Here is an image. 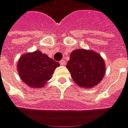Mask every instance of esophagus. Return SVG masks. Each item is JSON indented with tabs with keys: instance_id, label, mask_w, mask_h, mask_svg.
Returning a JSON list of instances; mask_svg holds the SVG:
<instances>
[{
	"instance_id": "obj_1",
	"label": "esophagus",
	"mask_w": 128,
	"mask_h": 128,
	"mask_svg": "<svg viewBox=\"0 0 128 128\" xmlns=\"http://www.w3.org/2000/svg\"><path fill=\"white\" fill-rule=\"evenodd\" d=\"M66 63V60H62L60 61V64L61 66H65Z\"/></svg>"
}]
</instances>
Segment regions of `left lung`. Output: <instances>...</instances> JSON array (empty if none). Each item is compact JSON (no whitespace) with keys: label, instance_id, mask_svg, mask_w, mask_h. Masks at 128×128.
Wrapping results in <instances>:
<instances>
[{"label":"left lung","instance_id":"8db88e82","mask_svg":"<svg viewBox=\"0 0 128 128\" xmlns=\"http://www.w3.org/2000/svg\"><path fill=\"white\" fill-rule=\"evenodd\" d=\"M66 67L75 83L81 87L96 86L105 75L104 60L92 51L80 49L73 51Z\"/></svg>","mask_w":128,"mask_h":128}]
</instances>
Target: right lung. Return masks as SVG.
<instances>
[{"instance_id": "right-lung-1", "label": "right lung", "mask_w": 128, "mask_h": 128, "mask_svg": "<svg viewBox=\"0 0 128 128\" xmlns=\"http://www.w3.org/2000/svg\"><path fill=\"white\" fill-rule=\"evenodd\" d=\"M60 66L59 62L50 58L41 51H36L22 55L17 65L21 79L29 87H44L50 80L54 70Z\"/></svg>"}]
</instances>
